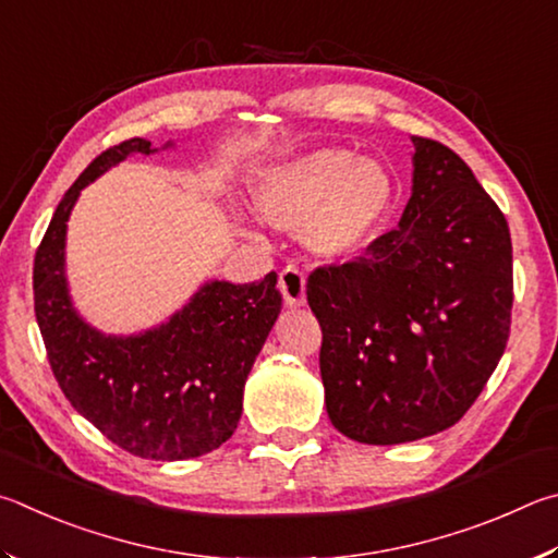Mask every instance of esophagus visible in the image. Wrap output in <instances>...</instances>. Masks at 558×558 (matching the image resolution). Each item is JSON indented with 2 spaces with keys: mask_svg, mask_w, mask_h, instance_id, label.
<instances>
[{
  "mask_svg": "<svg viewBox=\"0 0 558 558\" xmlns=\"http://www.w3.org/2000/svg\"><path fill=\"white\" fill-rule=\"evenodd\" d=\"M279 289L284 294V301L289 308L304 306L306 304V277L299 267H284L279 274Z\"/></svg>",
  "mask_w": 558,
  "mask_h": 558,
  "instance_id": "esophagus-1",
  "label": "esophagus"
}]
</instances>
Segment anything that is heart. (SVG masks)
Here are the masks:
<instances>
[{"instance_id": "heart-1", "label": "heart", "mask_w": 558, "mask_h": 558, "mask_svg": "<svg viewBox=\"0 0 558 558\" xmlns=\"http://www.w3.org/2000/svg\"><path fill=\"white\" fill-rule=\"evenodd\" d=\"M257 203L274 225H301V238L314 252L348 257L387 220L395 179L377 159L348 149H316L264 173Z\"/></svg>"}]
</instances>
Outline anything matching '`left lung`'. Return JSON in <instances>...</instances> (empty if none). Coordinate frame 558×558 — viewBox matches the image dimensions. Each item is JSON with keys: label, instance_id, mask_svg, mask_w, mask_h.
<instances>
[{"label": "left lung", "instance_id": "obj_1", "mask_svg": "<svg viewBox=\"0 0 558 558\" xmlns=\"http://www.w3.org/2000/svg\"><path fill=\"white\" fill-rule=\"evenodd\" d=\"M412 198L365 257L311 271L326 409L340 434L392 446L453 426L510 338L512 240L461 156L414 136Z\"/></svg>", "mask_w": 558, "mask_h": 558}]
</instances>
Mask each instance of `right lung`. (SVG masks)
Masks as SVG:
<instances>
[{
    "label": "right lung",
    "mask_w": 558,
    "mask_h": 558,
    "mask_svg": "<svg viewBox=\"0 0 558 558\" xmlns=\"http://www.w3.org/2000/svg\"><path fill=\"white\" fill-rule=\"evenodd\" d=\"M166 146L171 144H163ZM151 142L102 151L65 191L34 259V311L58 387L97 432L149 461H185L238 428L254 357L281 311L277 271L252 284L208 281L179 314L140 336H105L77 316L65 281V228L87 183Z\"/></svg>",
    "instance_id": "right-lung-1"
}]
</instances>
